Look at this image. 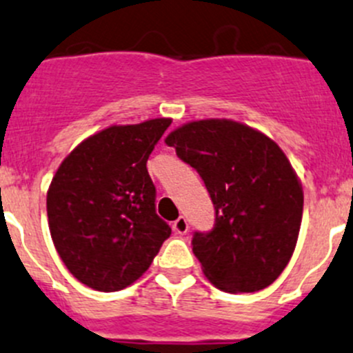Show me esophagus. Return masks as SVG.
I'll return each instance as SVG.
<instances>
[{"label":"esophagus","instance_id":"34e87169","mask_svg":"<svg viewBox=\"0 0 353 353\" xmlns=\"http://www.w3.org/2000/svg\"><path fill=\"white\" fill-rule=\"evenodd\" d=\"M188 228H190V225H188V221L184 217H179L177 221H174L172 224L174 232H177V234H186Z\"/></svg>","mask_w":353,"mask_h":353}]
</instances>
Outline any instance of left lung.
Returning a JSON list of instances; mask_svg holds the SVG:
<instances>
[{
    "label": "left lung",
    "mask_w": 353,
    "mask_h": 353,
    "mask_svg": "<svg viewBox=\"0 0 353 353\" xmlns=\"http://www.w3.org/2000/svg\"><path fill=\"white\" fill-rule=\"evenodd\" d=\"M165 143L200 174L214 203V228L191 239L205 276L229 293L272 285L292 259L303 212L283 150L248 125L219 119L190 122Z\"/></svg>",
    "instance_id": "left-lung-1"
}]
</instances>
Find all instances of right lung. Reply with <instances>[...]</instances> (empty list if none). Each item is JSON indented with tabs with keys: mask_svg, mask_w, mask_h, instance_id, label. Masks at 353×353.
<instances>
[{
	"mask_svg": "<svg viewBox=\"0 0 353 353\" xmlns=\"http://www.w3.org/2000/svg\"><path fill=\"white\" fill-rule=\"evenodd\" d=\"M170 119L112 125L82 141L46 196L54 248L82 285L119 292L141 278L170 228L157 215L146 162Z\"/></svg>",
	"mask_w": 353,
	"mask_h": 353,
	"instance_id": "1",
	"label": "right lung"
}]
</instances>
